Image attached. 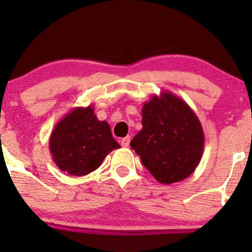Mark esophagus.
<instances>
[{"instance_id":"obj_1","label":"esophagus","mask_w":252,"mask_h":252,"mask_svg":"<svg viewBox=\"0 0 252 252\" xmlns=\"http://www.w3.org/2000/svg\"><path fill=\"white\" fill-rule=\"evenodd\" d=\"M120 142H122V146H123V147L127 148V147L129 146V142H130V136L128 135V136L124 137V139H122V141H120Z\"/></svg>"}]
</instances>
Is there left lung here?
<instances>
[{"label":"left lung","mask_w":252,"mask_h":252,"mask_svg":"<svg viewBox=\"0 0 252 252\" xmlns=\"http://www.w3.org/2000/svg\"><path fill=\"white\" fill-rule=\"evenodd\" d=\"M130 148L158 182L171 185L185 180L198 166L204 133L184 99L160 92L142 106V129L130 141Z\"/></svg>","instance_id":"left-lung-1"}]
</instances>
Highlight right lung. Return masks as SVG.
<instances>
[{"label": "right lung", "mask_w": 252, "mask_h": 252, "mask_svg": "<svg viewBox=\"0 0 252 252\" xmlns=\"http://www.w3.org/2000/svg\"><path fill=\"white\" fill-rule=\"evenodd\" d=\"M118 148L110 125L96 118L93 105L72 109L57 123L49 139L55 164L74 177L95 171L108 154Z\"/></svg>", "instance_id": "1"}]
</instances>
